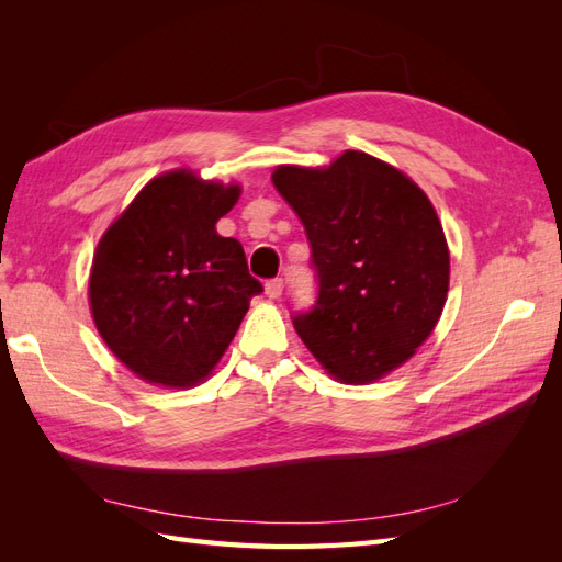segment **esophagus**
Wrapping results in <instances>:
<instances>
[{
	"mask_svg": "<svg viewBox=\"0 0 562 562\" xmlns=\"http://www.w3.org/2000/svg\"><path fill=\"white\" fill-rule=\"evenodd\" d=\"M265 293L269 300H279L283 293V279H269L265 283Z\"/></svg>",
	"mask_w": 562,
	"mask_h": 562,
	"instance_id": "1",
	"label": "esophagus"
}]
</instances>
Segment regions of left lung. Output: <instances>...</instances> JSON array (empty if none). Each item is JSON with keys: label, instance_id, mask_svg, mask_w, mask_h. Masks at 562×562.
I'll list each match as a JSON object with an SVG mask.
<instances>
[{"label": "left lung", "instance_id": "1", "mask_svg": "<svg viewBox=\"0 0 562 562\" xmlns=\"http://www.w3.org/2000/svg\"><path fill=\"white\" fill-rule=\"evenodd\" d=\"M279 194L312 246L318 295L293 326L330 375L366 384L405 363L443 312L450 252L419 187L366 151L328 168L279 166Z\"/></svg>", "mask_w": 562, "mask_h": 562}]
</instances>
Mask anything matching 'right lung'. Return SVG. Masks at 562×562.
<instances>
[{
  "label": "right lung",
  "instance_id": "add662e5",
  "mask_svg": "<svg viewBox=\"0 0 562 562\" xmlns=\"http://www.w3.org/2000/svg\"><path fill=\"white\" fill-rule=\"evenodd\" d=\"M239 184L171 171L149 180L103 234L89 300L95 328L135 375L194 386L225 353L262 283L241 244L215 232Z\"/></svg>",
  "mask_w": 562,
  "mask_h": 562
}]
</instances>
